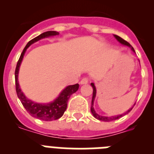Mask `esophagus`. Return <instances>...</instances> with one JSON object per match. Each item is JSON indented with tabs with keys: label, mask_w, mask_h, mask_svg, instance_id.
<instances>
[{
	"label": "esophagus",
	"mask_w": 154,
	"mask_h": 154,
	"mask_svg": "<svg viewBox=\"0 0 154 154\" xmlns=\"http://www.w3.org/2000/svg\"><path fill=\"white\" fill-rule=\"evenodd\" d=\"M88 82H89V79L87 78H83L80 81V84L81 85H85V84H87Z\"/></svg>",
	"instance_id": "34e87169"
}]
</instances>
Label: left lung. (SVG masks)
I'll list each match as a JSON object with an SVG mask.
<instances>
[{
    "label": "left lung",
    "mask_w": 154,
    "mask_h": 154,
    "mask_svg": "<svg viewBox=\"0 0 154 154\" xmlns=\"http://www.w3.org/2000/svg\"><path fill=\"white\" fill-rule=\"evenodd\" d=\"M114 37H115L116 38V40L118 41V42H119V43H121L122 45H126L128 46V47L131 48L132 51H134L135 52V51H134V48H133V47L131 46V45L129 43V42H127L126 41H125L124 39H123L122 38H120L119 36H118V35H114ZM91 85H92V89H93V93H92V106H91V112H92V115H93V116L96 119H99V120H101V121H104V122H109V121H112V120H116V119H119L120 117H122L123 116L126 115V114H127L128 112H130V111L132 110V109H133V107H132L131 109H130L128 110V111H126V112H124V113L121 114V115H118V116H100L99 115L98 113H96V111H95V109H94V107H93V105H94V100H95V98H96V86H95V85H94V83H91ZM135 105V104H134ZM133 105V106H134Z\"/></svg>",
    "instance_id": "1"
}]
</instances>
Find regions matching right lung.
<instances>
[{
	"label": "right lung",
	"mask_w": 154,
	"mask_h": 154,
	"mask_svg": "<svg viewBox=\"0 0 154 154\" xmlns=\"http://www.w3.org/2000/svg\"><path fill=\"white\" fill-rule=\"evenodd\" d=\"M58 35V32H57V31H46V32L41 34L40 35L37 36L36 38L28 42V44L26 45L25 48L23 50L21 56L19 58L15 69V73H14L16 92H17V97L19 98L20 101L22 103L23 106L25 108L27 112L31 116H34V117L38 118L41 120L44 121L55 120V119H58L62 117L65 111L66 110V108H67L68 101H69L71 95L75 93L76 91L78 90L79 85V84L69 85L62 91V92L59 94L58 97H57L54 101L51 102V103H44V104L43 103H37L28 99L26 96H24V94L23 93L22 91L20 89L18 83V72L20 65H21V62H22L23 58H24V53L26 51L27 48L31 45L42 38H48V37L55 36V35Z\"/></svg>",
	"instance_id": "obj_1"
}]
</instances>
